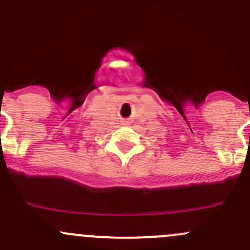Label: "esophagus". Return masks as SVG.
Here are the masks:
<instances>
[{"label":"esophagus","mask_w":250,"mask_h":250,"mask_svg":"<svg viewBox=\"0 0 250 250\" xmlns=\"http://www.w3.org/2000/svg\"><path fill=\"white\" fill-rule=\"evenodd\" d=\"M130 123H132V122H130L129 120H125V121H123V125H130Z\"/></svg>","instance_id":"obj_1"}]
</instances>
